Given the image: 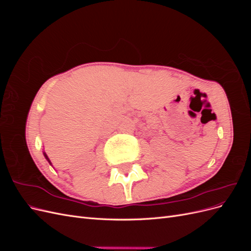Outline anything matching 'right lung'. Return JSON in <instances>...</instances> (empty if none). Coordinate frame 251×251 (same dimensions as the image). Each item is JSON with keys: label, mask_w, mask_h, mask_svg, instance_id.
Listing matches in <instances>:
<instances>
[{"label": "right lung", "mask_w": 251, "mask_h": 251, "mask_svg": "<svg viewBox=\"0 0 251 251\" xmlns=\"http://www.w3.org/2000/svg\"><path fill=\"white\" fill-rule=\"evenodd\" d=\"M44 155H45V157H46V159H47V160H48V161H49V163H50V164H51V162H50V160H49V158H48V157H47V155H46V154H45V153H44Z\"/></svg>", "instance_id": "right-lung-1"}]
</instances>
